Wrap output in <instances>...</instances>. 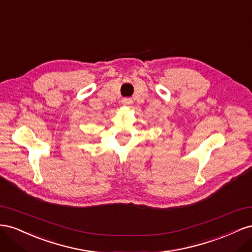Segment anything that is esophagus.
<instances>
[{
    "label": "esophagus",
    "instance_id": "esophagus-1",
    "mask_svg": "<svg viewBox=\"0 0 252 252\" xmlns=\"http://www.w3.org/2000/svg\"><path fill=\"white\" fill-rule=\"evenodd\" d=\"M133 103V100L131 98H124L122 99V104L124 105H131Z\"/></svg>",
    "mask_w": 252,
    "mask_h": 252
}]
</instances>
